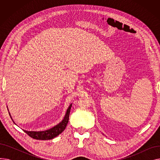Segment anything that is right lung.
I'll use <instances>...</instances> for the list:
<instances>
[{
	"label": "right lung",
	"mask_w": 160,
	"mask_h": 160,
	"mask_svg": "<svg viewBox=\"0 0 160 160\" xmlns=\"http://www.w3.org/2000/svg\"><path fill=\"white\" fill-rule=\"evenodd\" d=\"M71 106H72V104H70L68 109H67V112L62 121H61V122L56 125L55 127H52V128L48 129L47 130L39 131V132L24 130V132L27 133L30 137L36 139L48 140V139H52L56 138L58 135H60V134L65 129V127H67V124H68Z\"/></svg>",
	"instance_id": "1"
}]
</instances>
